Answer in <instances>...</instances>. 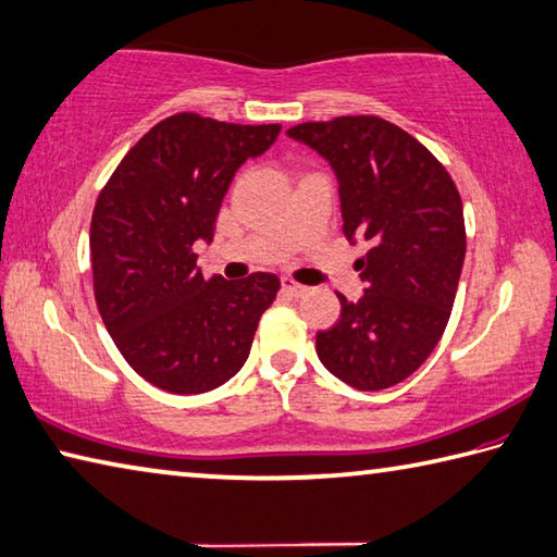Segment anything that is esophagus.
<instances>
[{
    "mask_svg": "<svg viewBox=\"0 0 557 557\" xmlns=\"http://www.w3.org/2000/svg\"><path fill=\"white\" fill-rule=\"evenodd\" d=\"M281 290L286 293V296H290V298L308 296V288L300 286V283H296V281H290V278H283V281H281Z\"/></svg>",
    "mask_w": 557,
    "mask_h": 557,
    "instance_id": "esophagus-1",
    "label": "esophagus"
}]
</instances>
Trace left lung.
<instances>
[{
  "mask_svg": "<svg viewBox=\"0 0 557 557\" xmlns=\"http://www.w3.org/2000/svg\"><path fill=\"white\" fill-rule=\"evenodd\" d=\"M306 143L337 174L346 239L369 243L356 261L363 296H339L337 324L318 332L324 369L356 391H383L422 366L454 308L466 259L460 194L446 166L377 115L300 123Z\"/></svg>",
  "mask_w": 557,
  "mask_h": 557,
  "instance_id": "obj_1",
  "label": "left lung"
}]
</instances>
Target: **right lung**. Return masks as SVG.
<instances>
[{"label":"right lung","mask_w":557,"mask_h":557,"mask_svg":"<svg viewBox=\"0 0 557 557\" xmlns=\"http://www.w3.org/2000/svg\"><path fill=\"white\" fill-rule=\"evenodd\" d=\"M281 125L176 113L133 145L94 206L89 249L99 314L131 369L160 391L198 395L243 369L281 281L206 278L196 243H211L235 172L264 154Z\"/></svg>","instance_id":"obj_1"}]
</instances>
